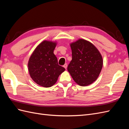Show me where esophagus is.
<instances>
[{"instance_id": "1", "label": "esophagus", "mask_w": 129, "mask_h": 129, "mask_svg": "<svg viewBox=\"0 0 129 129\" xmlns=\"http://www.w3.org/2000/svg\"><path fill=\"white\" fill-rule=\"evenodd\" d=\"M63 67H64L65 69H67V63H65V64L63 65Z\"/></svg>"}]
</instances>
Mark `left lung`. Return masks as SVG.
<instances>
[{"label": "left lung", "instance_id": "left-lung-1", "mask_svg": "<svg viewBox=\"0 0 129 129\" xmlns=\"http://www.w3.org/2000/svg\"><path fill=\"white\" fill-rule=\"evenodd\" d=\"M72 60L67 70L73 79L81 86H87L95 81L103 67L100 52L92 43L83 39L71 43Z\"/></svg>", "mask_w": 129, "mask_h": 129}]
</instances>
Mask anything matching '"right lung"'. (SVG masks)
I'll return each mask as SVG.
<instances>
[{"mask_svg": "<svg viewBox=\"0 0 129 129\" xmlns=\"http://www.w3.org/2000/svg\"><path fill=\"white\" fill-rule=\"evenodd\" d=\"M57 42L44 40L34 49L29 58L28 69L30 76L38 85L50 87L56 82L65 69L59 66L54 54Z\"/></svg>", "mask_w": 129, "mask_h": 129, "instance_id": "add662e5", "label": "right lung"}]
</instances>
